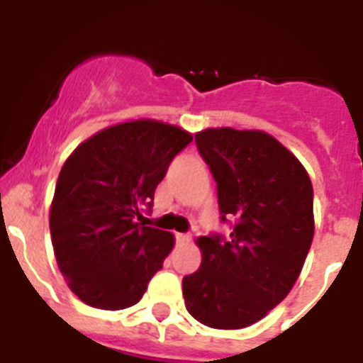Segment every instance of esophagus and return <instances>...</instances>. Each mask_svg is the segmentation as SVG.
I'll return each mask as SVG.
<instances>
[{
	"instance_id": "esophagus-1",
	"label": "esophagus",
	"mask_w": 363,
	"mask_h": 363,
	"mask_svg": "<svg viewBox=\"0 0 363 363\" xmlns=\"http://www.w3.org/2000/svg\"><path fill=\"white\" fill-rule=\"evenodd\" d=\"M176 242L182 243V245H187V243H191V236H189V234L179 233V234H176Z\"/></svg>"
}]
</instances>
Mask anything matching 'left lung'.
<instances>
[{
    "mask_svg": "<svg viewBox=\"0 0 363 363\" xmlns=\"http://www.w3.org/2000/svg\"><path fill=\"white\" fill-rule=\"evenodd\" d=\"M218 189L227 238L196 240L201 265L184 278L185 307L213 329H243L280 303L300 277L314 236L306 167L264 130L196 133Z\"/></svg>",
    "mask_w": 363,
    "mask_h": 363,
    "instance_id": "8db88e82",
    "label": "left lung"
}]
</instances>
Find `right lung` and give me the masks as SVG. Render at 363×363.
I'll use <instances>...</instances> for the list:
<instances>
[{
	"label": "right lung",
	"mask_w": 363,
	"mask_h": 363,
	"mask_svg": "<svg viewBox=\"0 0 363 363\" xmlns=\"http://www.w3.org/2000/svg\"><path fill=\"white\" fill-rule=\"evenodd\" d=\"M191 142L187 130L143 118L99 130L63 163L50 236L57 267L83 303L120 311L142 300L174 247V236L147 227L143 213Z\"/></svg>",
	"instance_id": "obj_1"
}]
</instances>
